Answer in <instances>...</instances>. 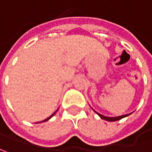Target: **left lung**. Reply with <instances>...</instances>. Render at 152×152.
<instances>
[{"mask_svg": "<svg viewBox=\"0 0 152 152\" xmlns=\"http://www.w3.org/2000/svg\"><path fill=\"white\" fill-rule=\"evenodd\" d=\"M93 110H94V109H93ZM94 112H95V113H96V114H98V115L100 116V118H101V119L105 120V121H120V120H121V119H123V118H125V117H127V116H129L130 114H132V113H128V114H125V115H121V116H117V117H107V116H104V115H102V114H101V113H97L96 111H94Z\"/></svg>", "mask_w": 152, "mask_h": 152, "instance_id": "obj_1", "label": "left lung"}]
</instances>
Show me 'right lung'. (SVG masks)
<instances>
[{"label":"right lung","instance_id":"add662e5","mask_svg":"<svg viewBox=\"0 0 152 152\" xmlns=\"http://www.w3.org/2000/svg\"><path fill=\"white\" fill-rule=\"evenodd\" d=\"M57 111H58V110H57ZM57 111L55 112V113H52V114H51V115H50V116L49 118H47V119H45V121H42V122H45V121H49L50 119V118H51V117H52V116H54V115H55V113H57ZM38 123H41V122H38Z\"/></svg>","mask_w":152,"mask_h":152}]
</instances>
